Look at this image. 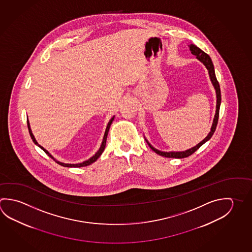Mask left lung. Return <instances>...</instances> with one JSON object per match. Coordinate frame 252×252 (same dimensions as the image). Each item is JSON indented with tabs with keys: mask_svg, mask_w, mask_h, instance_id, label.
Instances as JSON below:
<instances>
[{
	"mask_svg": "<svg viewBox=\"0 0 252 252\" xmlns=\"http://www.w3.org/2000/svg\"><path fill=\"white\" fill-rule=\"evenodd\" d=\"M189 49L191 51V53L194 55L196 58L200 60L201 62L203 63V64L206 66L208 71H209V75L212 80V84L214 86V88L216 89L217 94V106H216V114L214 117V120H213V123H212V129H211V132L208 134V136L201 141L200 143H198L195 147H193L192 149L190 150H186V151H181V152H163V151H160L158 150L157 149L153 148L152 146L150 145V143L148 142V144L150 147V149L155 151L157 154H158L159 156H162L164 158H188L191 155L194 153L196 150H198L199 148L201 146L203 145V143H205L206 141H209L211 138H212L213 133L216 130L217 125H218V121H219V116H220V107L221 102V93H220V87L219 84V81L217 80L216 75H215V71H214V66H213V63L212 62V59L209 57V55L203 52V50L197 48L196 46L191 44L189 45Z\"/></svg>",
	"mask_w": 252,
	"mask_h": 252,
	"instance_id": "obj_1",
	"label": "left lung"
}]
</instances>
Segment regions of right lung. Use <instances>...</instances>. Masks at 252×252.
<instances>
[{"label": "right lung", "mask_w": 252, "mask_h": 252, "mask_svg": "<svg viewBox=\"0 0 252 252\" xmlns=\"http://www.w3.org/2000/svg\"><path fill=\"white\" fill-rule=\"evenodd\" d=\"M114 120V117L113 118H111V120H110V122L108 123V126H107L106 130H105V133H104V136H103V140H102V143L101 147H100V149L98 150L97 152L95 153L94 156H93L91 158H89V160H87V161H85L83 163H76V164H72V163H61V162H58V161H56L57 163H59L60 165H62V166H64V167H83V166H87V165H89V164H91V163H93L94 162H95L96 160H97L98 158L102 155V152H103V150L105 149V146H106V140H107V135H108V132H109V129L111 127V123H112V121ZM27 126H28V130H29V133H30V136H31L32 139V141L35 143L36 145L39 146L41 150L44 151L46 154H48V156L49 157H51V155L49 154V152L47 151V150L43 149L41 146L39 145L38 143H37V141H35V139H34V136L32 135V133L31 129H30V125H29V122L27 121ZM52 158V157H51Z\"/></svg>", "instance_id": "add662e5"}]
</instances>
